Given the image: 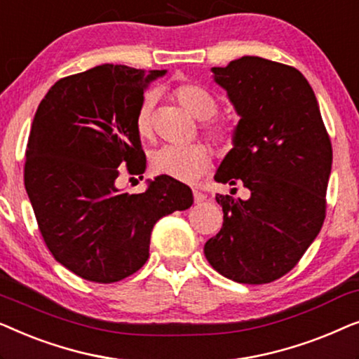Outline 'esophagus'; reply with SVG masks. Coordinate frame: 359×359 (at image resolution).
I'll return each mask as SVG.
<instances>
[{
	"label": "esophagus",
	"mask_w": 359,
	"mask_h": 359,
	"mask_svg": "<svg viewBox=\"0 0 359 359\" xmlns=\"http://www.w3.org/2000/svg\"><path fill=\"white\" fill-rule=\"evenodd\" d=\"M193 196H194V201L196 203H204L205 201V194H203L201 193V191H198V189H193Z\"/></svg>",
	"instance_id": "34e87169"
}]
</instances>
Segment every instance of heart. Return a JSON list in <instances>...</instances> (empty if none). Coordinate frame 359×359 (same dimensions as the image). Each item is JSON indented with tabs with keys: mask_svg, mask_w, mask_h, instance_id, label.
<instances>
[{
	"mask_svg": "<svg viewBox=\"0 0 359 359\" xmlns=\"http://www.w3.org/2000/svg\"><path fill=\"white\" fill-rule=\"evenodd\" d=\"M175 100L183 109L198 121H208L217 112V101L203 86L186 83L175 88ZM154 106L155 95H145L135 116V129L142 139L154 137ZM204 134L215 142L227 139L229 130L224 126L204 127ZM210 151L203 145L175 147L165 145L151 155V170L156 175L168 176L178 181H193L210 166Z\"/></svg>",
	"mask_w": 359,
	"mask_h": 359,
	"instance_id": "heart-1",
	"label": "heart"
}]
</instances>
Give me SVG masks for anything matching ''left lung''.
<instances>
[{
  "instance_id": "1",
  "label": "left lung",
  "mask_w": 359,
  "mask_h": 359,
  "mask_svg": "<svg viewBox=\"0 0 359 359\" xmlns=\"http://www.w3.org/2000/svg\"><path fill=\"white\" fill-rule=\"evenodd\" d=\"M210 72L240 117L214 180L242 184L250 196H215L224 224L204 255L232 281L271 283L296 266L320 232L330 139L317 97L296 68L245 55Z\"/></svg>"
}]
</instances>
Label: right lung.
Segmentation results:
<instances>
[{
  "label": "right lung",
  "mask_w": 359,
  "mask_h": 359,
  "mask_svg": "<svg viewBox=\"0 0 359 359\" xmlns=\"http://www.w3.org/2000/svg\"><path fill=\"white\" fill-rule=\"evenodd\" d=\"M165 75L104 63L58 80L34 116L24 166L29 201L53 258L88 281L139 271L154 225L193 204L189 186L168 176L149 180L140 194L117 188L122 165L129 175L145 171L135 116L147 86Z\"/></svg>",
  "instance_id": "obj_1"
}]
</instances>
